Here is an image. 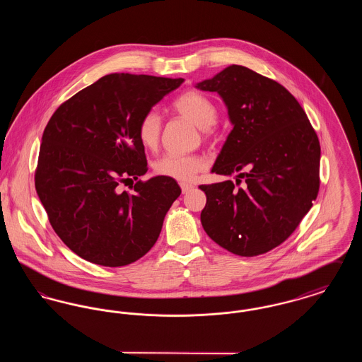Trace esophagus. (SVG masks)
<instances>
[{"mask_svg": "<svg viewBox=\"0 0 362 362\" xmlns=\"http://www.w3.org/2000/svg\"><path fill=\"white\" fill-rule=\"evenodd\" d=\"M180 189H182V192H183V194H187L189 191L194 189V186H192V185H189V183H180Z\"/></svg>", "mask_w": 362, "mask_h": 362, "instance_id": "1", "label": "esophagus"}]
</instances>
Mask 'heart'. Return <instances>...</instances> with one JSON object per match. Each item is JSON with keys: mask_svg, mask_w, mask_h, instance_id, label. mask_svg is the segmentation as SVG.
I'll use <instances>...</instances> for the list:
<instances>
[{"mask_svg": "<svg viewBox=\"0 0 362 362\" xmlns=\"http://www.w3.org/2000/svg\"><path fill=\"white\" fill-rule=\"evenodd\" d=\"M175 112L194 123L198 129L207 133L211 129L218 117V111L214 103L205 95L189 90L182 93L173 103ZM161 123L160 117L155 110L148 111L138 123V138L141 144L153 149L158 144ZM204 158L198 156L167 155L158 158L153 165L157 175L171 177L179 182H191L198 173L205 168Z\"/></svg>", "mask_w": 362, "mask_h": 362, "instance_id": "b5f03b06", "label": "heart"}]
</instances>
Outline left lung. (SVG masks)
<instances>
[{
	"label": "left lung",
	"instance_id": "obj_1",
	"mask_svg": "<svg viewBox=\"0 0 362 362\" xmlns=\"http://www.w3.org/2000/svg\"><path fill=\"white\" fill-rule=\"evenodd\" d=\"M217 92L233 129L211 173L232 180L202 185L201 223L229 252L257 257L286 240L319 192L320 144L292 93L264 76L230 65L197 84Z\"/></svg>",
	"mask_w": 362,
	"mask_h": 362
}]
</instances>
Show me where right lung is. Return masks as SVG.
I'll use <instances>...</instances> for the list:
<instances>
[{
  "mask_svg": "<svg viewBox=\"0 0 362 362\" xmlns=\"http://www.w3.org/2000/svg\"><path fill=\"white\" fill-rule=\"evenodd\" d=\"M183 78L112 73L61 104L47 123L35 187L55 233L88 262L119 267L158 239L182 189L155 176L132 193L120 185L148 171L138 123Z\"/></svg>",
  "mask_w": 362,
  "mask_h": 362,
  "instance_id": "1",
  "label": "right lung"
}]
</instances>
